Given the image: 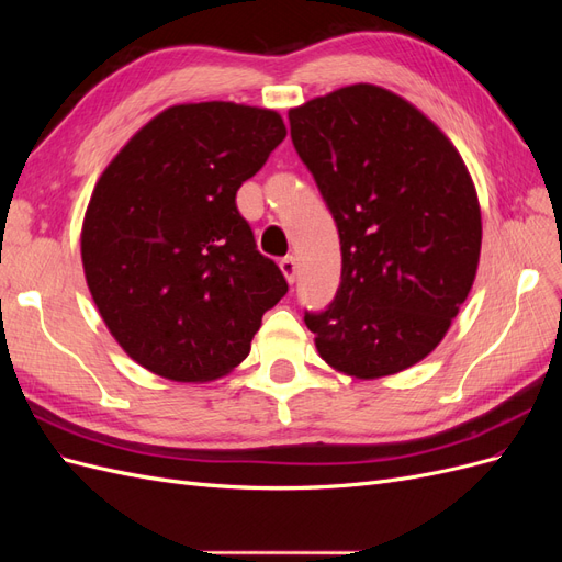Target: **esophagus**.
I'll return each mask as SVG.
<instances>
[{
	"mask_svg": "<svg viewBox=\"0 0 562 562\" xmlns=\"http://www.w3.org/2000/svg\"><path fill=\"white\" fill-rule=\"evenodd\" d=\"M279 267H281V271H283L285 281L293 283L295 277H297V260L293 258V255H288V258H283V260L279 262Z\"/></svg>",
	"mask_w": 562,
	"mask_h": 562,
	"instance_id": "34e87169",
	"label": "esophagus"
}]
</instances>
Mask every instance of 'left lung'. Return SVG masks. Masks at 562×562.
<instances>
[{
	"label": "left lung",
	"instance_id": "8db88e82",
	"mask_svg": "<svg viewBox=\"0 0 562 562\" xmlns=\"http://www.w3.org/2000/svg\"><path fill=\"white\" fill-rule=\"evenodd\" d=\"M288 119L342 250L333 304L304 323L333 370L396 375L440 345L479 271L483 223L469 168L427 114L375 83L318 95Z\"/></svg>",
	"mask_w": 562,
	"mask_h": 562
}]
</instances>
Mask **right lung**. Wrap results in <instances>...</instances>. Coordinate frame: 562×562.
<instances>
[{
  "instance_id": "obj_1",
  "label": "right lung",
  "mask_w": 562,
  "mask_h": 562,
  "mask_svg": "<svg viewBox=\"0 0 562 562\" xmlns=\"http://www.w3.org/2000/svg\"><path fill=\"white\" fill-rule=\"evenodd\" d=\"M285 138L279 112L225 100L171 105L100 173L81 265L110 335L145 370L211 382L239 366L285 295L255 248L239 187Z\"/></svg>"
}]
</instances>
